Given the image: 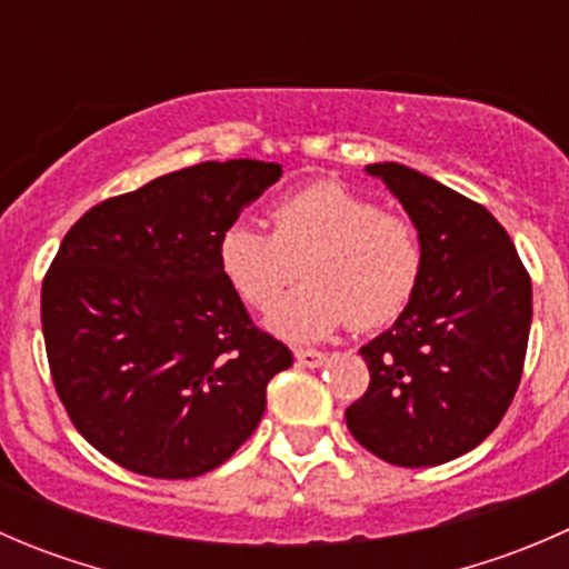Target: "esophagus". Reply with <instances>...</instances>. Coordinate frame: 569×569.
<instances>
[{
    "label": "esophagus",
    "mask_w": 569,
    "mask_h": 569,
    "mask_svg": "<svg viewBox=\"0 0 569 569\" xmlns=\"http://www.w3.org/2000/svg\"><path fill=\"white\" fill-rule=\"evenodd\" d=\"M295 358L297 363L306 366V369H319V366H325L327 355L317 352V349H295Z\"/></svg>",
    "instance_id": "1"
}]
</instances>
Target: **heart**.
<instances>
[{
	"instance_id": "b5f03b06",
	"label": "heart",
	"mask_w": 569,
	"mask_h": 569,
	"mask_svg": "<svg viewBox=\"0 0 569 569\" xmlns=\"http://www.w3.org/2000/svg\"><path fill=\"white\" fill-rule=\"evenodd\" d=\"M272 233L231 222L217 258L228 283L252 308H269V330L289 341H317L352 321L358 330L391 325L421 283L423 248L416 226L377 200L336 181H317L274 200Z\"/></svg>"
}]
</instances>
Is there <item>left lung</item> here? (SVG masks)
Returning a JSON list of instances; mask_svg holds the SVG:
<instances>
[{"label": "left lung", "instance_id": "left-lung-1", "mask_svg": "<svg viewBox=\"0 0 569 569\" xmlns=\"http://www.w3.org/2000/svg\"><path fill=\"white\" fill-rule=\"evenodd\" d=\"M421 237L416 297L360 349L369 391L347 407L363 449L429 468L476 449L501 423L523 375L531 278L501 222L455 189L396 162L366 164Z\"/></svg>", "mask_w": 569, "mask_h": 569}]
</instances>
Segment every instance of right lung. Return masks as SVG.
Returning a JSON list of instances; mask_svg holds the SVG:
<instances>
[{
	"instance_id": "1",
	"label": "right lung",
	"mask_w": 569,
	"mask_h": 569,
	"mask_svg": "<svg viewBox=\"0 0 569 569\" xmlns=\"http://www.w3.org/2000/svg\"><path fill=\"white\" fill-rule=\"evenodd\" d=\"M280 164L200 162L93 206L40 289L57 396L120 468L192 479L256 432L286 343L252 325L217 258L220 233Z\"/></svg>"
}]
</instances>
